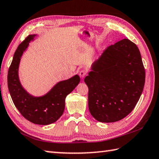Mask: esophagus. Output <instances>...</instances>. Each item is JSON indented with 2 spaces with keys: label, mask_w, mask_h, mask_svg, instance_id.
Segmentation results:
<instances>
[{
  "label": "esophagus",
  "mask_w": 159,
  "mask_h": 159,
  "mask_svg": "<svg viewBox=\"0 0 159 159\" xmlns=\"http://www.w3.org/2000/svg\"><path fill=\"white\" fill-rule=\"evenodd\" d=\"M86 74H87V73H86V71L84 70H82L80 72V76L81 77H84V76H86Z\"/></svg>",
  "instance_id": "esophagus-1"
}]
</instances>
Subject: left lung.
<instances>
[{"mask_svg": "<svg viewBox=\"0 0 159 159\" xmlns=\"http://www.w3.org/2000/svg\"><path fill=\"white\" fill-rule=\"evenodd\" d=\"M91 69L84 79L91 114L102 122L123 119L136 107L145 85V68L137 46L127 39L111 45Z\"/></svg>", "mask_w": 159, "mask_h": 159, "instance_id": "1", "label": "left lung"}]
</instances>
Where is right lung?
<instances>
[{
	"label": "right lung",
	"instance_id": "obj_1",
	"mask_svg": "<svg viewBox=\"0 0 159 159\" xmlns=\"http://www.w3.org/2000/svg\"><path fill=\"white\" fill-rule=\"evenodd\" d=\"M36 34L28 36L18 46L7 75V85L15 107L28 120L34 124L46 125L56 122L63 114L65 99L78 85L80 77L76 75L67 80L58 82L43 96L34 97L24 89L19 79V66L23 52Z\"/></svg>",
	"mask_w": 159,
	"mask_h": 159
}]
</instances>
